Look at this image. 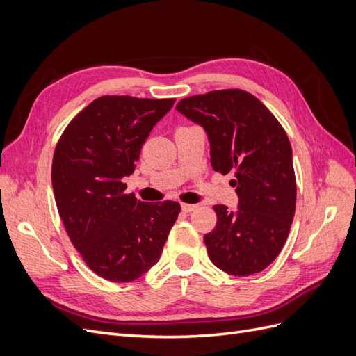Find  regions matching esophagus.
I'll return each mask as SVG.
<instances>
[{
    "instance_id": "esophagus-1",
    "label": "esophagus",
    "mask_w": 356,
    "mask_h": 356,
    "mask_svg": "<svg viewBox=\"0 0 356 356\" xmlns=\"http://www.w3.org/2000/svg\"><path fill=\"white\" fill-rule=\"evenodd\" d=\"M197 208V204H190V203H182L181 204V209H182V212H191V211H195Z\"/></svg>"
}]
</instances>
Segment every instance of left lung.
I'll return each instance as SVG.
<instances>
[{
	"instance_id": "left-lung-1",
	"label": "left lung",
	"mask_w": 356,
	"mask_h": 356,
	"mask_svg": "<svg viewBox=\"0 0 356 356\" xmlns=\"http://www.w3.org/2000/svg\"><path fill=\"white\" fill-rule=\"evenodd\" d=\"M177 110L204 129L212 169L234 172L238 209L215 204L217 225L203 236L211 261L233 276L264 270L284 248L296 212L293 149L284 127L241 89L188 96Z\"/></svg>"
}]
</instances>
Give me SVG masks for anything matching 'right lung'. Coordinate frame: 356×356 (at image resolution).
<instances>
[{"label": "right lung", "mask_w": 356, "mask_h": 356, "mask_svg": "<svg viewBox=\"0 0 356 356\" xmlns=\"http://www.w3.org/2000/svg\"><path fill=\"white\" fill-rule=\"evenodd\" d=\"M175 99L101 96L63 131L51 165L58 211L75 250L96 275L132 282L159 260L179 203L126 195L124 177Z\"/></svg>", "instance_id": "right-lung-1"}]
</instances>
